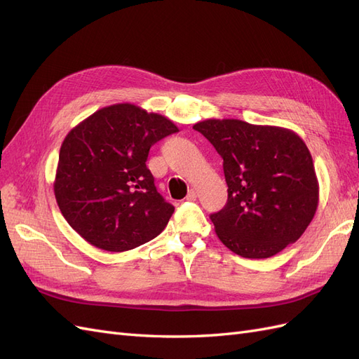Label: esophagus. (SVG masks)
Here are the masks:
<instances>
[{"instance_id": "1", "label": "esophagus", "mask_w": 359, "mask_h": 359, "mask_svg": "<svg viewBox=\"0 0 359 359\" xmlns=\"http://www.w3.org/2000/svg\"><path fill=\"white\" fill-rule=\"evenodd\" d=\"M196 198H198V193H196V190H194V189H190V190H189V193H187L186 199H187V201H196Z\"/></svg>"}]
</instances>
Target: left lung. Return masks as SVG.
<instances>
[{"instance_id":"left-lung-1","label":"left lung","mask_w":359,"mask_h":359,"mask_svg":"<svg viewBox=\"0 0 359 359\" xmlns=\"http://www.w3.org/2000/svg\"><path fill=\"white\" fill-rule=\"evenodd\" d=\"M223 158L227 203L211 214L238 256L266 259L299 240L316 214L319 181L306 142L289 128L210 118L193 126Z\"/></svg>"}]
</instances>
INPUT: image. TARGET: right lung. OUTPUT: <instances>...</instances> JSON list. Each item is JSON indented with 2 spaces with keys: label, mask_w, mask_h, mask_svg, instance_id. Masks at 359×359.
<instances>
[{
  "label": "right lung",
  "mask_w": 359,
  "mask_h": 359,
  "mask_svg": "<svg viewBox=\"0 0 359 359\" xmlns=\"http://www.w3.org/2000/svg\"><path fill=\"white\" fill-rule=\"evenodd\" d=\"M177 132L166 116L116 103L64 137L53 193L64 219L86 243L127 252L165 229L175 208L160 196L145 161L151 147Z\"/></svg>",
  "instance_id": "add662e5"
}]
</instances>
